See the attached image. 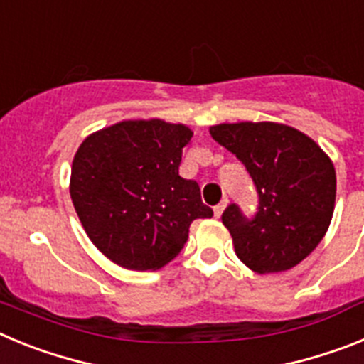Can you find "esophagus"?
Listing matches in <instances>:
<instances>
[{
  "mask_svg": "<svg viewBox=\"0 0 364 364\" xmlns=\"http://www.w3.org/2000/svg\"><path fill=\"white\" fill-rule=\"evenodd\" d=\"M228 204H230V200H228V198H222V202L218 205H215L213 208V211H215V217L217 218H220L222 217V213H224V210H226L228 208Z\"/></svg>",
  "mask_w": 364,
  "mask_h": 364,
  "instance_id": "34e87169",
  "label": "esophagus"
}]
</instances>
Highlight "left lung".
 Wrapping results in <instances>:
<instances>
[{"instance_id":"8db88e82","label":"left lung","mask_w":364,"mask_h":364,"mask_svg":"<svg viewBox=\"0 0 364 364\" xmlns=\"http://www.w3.org/2000/svg\"><path fill=\"white\" fill-rule=\"evenodd\" d=\"M215 142L246 166L259 193L253 220L228 205L222 224L255 273L297 266L326 235L336 208V167L308 134L275 122L211 125Z\"/></svg>"}]
</instances>
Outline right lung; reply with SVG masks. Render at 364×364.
<instances>
[{"mask_svg":"<svg viewBox=\"0 0 364 364\" xmlns=\"http://www.w3.org/2000/svg\"><path fill=\"white\" fill-rule=\"evenodd\" d=\"M193 131L160 118L124 120L85 138L70 198L91 242L114 264L154 272L171 262L195 218H211L195 180L178 175Z\"/></svg>","mask_w":364,"mask_h":364,"instance_id":"add662e5","label":"right lung"}]
</instances>
